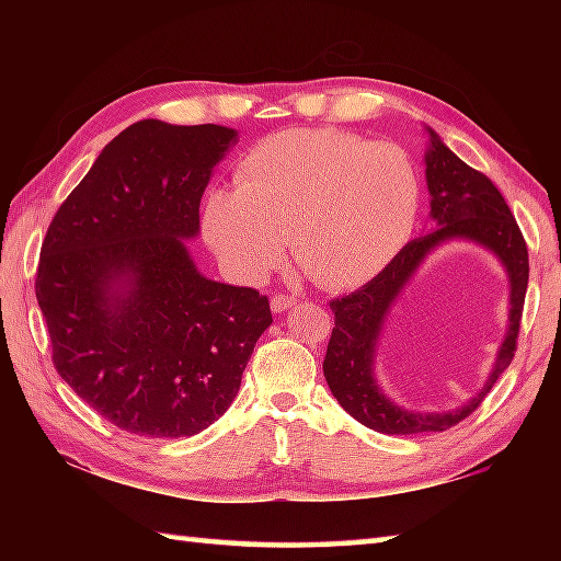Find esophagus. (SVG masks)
<instances>
[{
	"mask_svg": "<svg viewBox=\"0 0 561 561\" xmlns=\"http://www.w3.org/2000/svg\"><path fill=\"white\" fill-rule=\"evenodd\" d=\"M270 304H272V311L282 314V311H287L294 307V304H297V297H291V294H274Z\"/></svg>",
	"mask_w": 561,
	"mask_h": 561,
	"instance_id": "obj_1",
	"label": "esophagus"
}]
</instances>
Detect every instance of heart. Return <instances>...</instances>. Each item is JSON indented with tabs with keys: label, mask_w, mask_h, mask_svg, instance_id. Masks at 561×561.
<instances>
[{
	"label": "heart",
	"mask_w": 561,
	"mask_h": 561,
	"mask_svg": "<svg viewBox=\"0 0 561 561\" xmlns=\"http://www.w3.org/2000/svg\"><path fill=\"white\" fill-rule=\"evenodd\" d=\"M423 185L405 150L351 133L294 128L237 160L234 190L213 187L201 230L232 279L260 284L284 257L327 289L358 287L391 264L415 230Z\"/></svg>",
	"instance_id": "1"
}]
</instances>
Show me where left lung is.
Wrapping results in <instances>:
<instances>
[{
  "mask_svg": "<svg viewBox=\"0 0 561 561\" xmlns=\"http://www.w3.org/2000/svg\"><path fill=\"white\" fill-rule=\"evenodd\" d=\"M425 130H428L425 183H428L431 193V220L435 222V230L408 242L401 254L364 287L346 294L344 299L331 301L334 331H331L324 358L327 383L348 415H354L366 428L386 435L448 431L485 401V396L515 356L529 279L525 237H522L505 197L500 195V190L492 185L488 175L462 163L443 144L438 133L431 128ZM460 239L492 251L506 270L511 282L508 331L486 386L468 404L453 412H411L398 407L377 386V344L390 309L427 254L445 241Z\"/></svg>",
  "mask_w": 561,
  "mask_h": 561,
  "instance_id": "obj_1",
  "label": "left lung"
}]
</instances>
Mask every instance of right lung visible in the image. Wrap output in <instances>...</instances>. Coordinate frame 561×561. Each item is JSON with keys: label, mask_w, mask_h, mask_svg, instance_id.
I'll return each mask as SVG.
<instances>
[{"label": "right lung", "mask_w": 561, "mask_h": 561, "mask_svg": "<svg viewBox=\"0 0 561 561\" xmlns=\"http://www.w3.org/2000/svg\"><path fill=\"white\" fill-rule=\"evenodd\" d=\"M237 144L227 126L146 118L101 150L46 230L36 301L54 366L121 431L183 438L234 401L270 299L197 272L213 170Z\"/></svg>", "instance_id": "right-lung-1"}]
</instances>
